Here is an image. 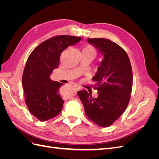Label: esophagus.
<instances>
[{
	"instance_id": "obj_1",
	"label": "esophagus",
	"mask_w": 159,
	"mask_h": 159,
	"mask_svg": "<svg viewBox=\"0 0 159 159\" xmlns=\"http://www.w3.org/2000/svg\"><path fill=\"white\" fill-rule=\"evenodd\" d=\"M75 87L78 89V90H80V89H81V87L80 85H75Z\"/></svg>"
}]
</instances>
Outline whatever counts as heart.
I'll use <instances>...</instances> for the list:
<instances>
[{
    "label": "heart",
    "mask_w": 159,
    "mask_h": 159,
    "mask_svg": "<svg viewBox=\"0 0 159 159\" xmlns=\"http://www.w3.org/2000/svg\"><path fill=\"white\" fill-rule=\"evenodd\" d=\"M85 49H86V50H90V51H92V52H95V50H94V48H93L92 46H88V47H86Z\"/></svg>",
    "instance_id": "obj_1"
}]
</instances>
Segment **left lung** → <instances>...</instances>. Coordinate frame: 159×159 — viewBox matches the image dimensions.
I'll return each mask as SVG.
<instances>
[{
	"label": "left lung",
	"mask_w": 159,
	"mask_h": 159,
	"mask_svg": "<svg viewBox=\"0 0 159 159\" xmlns=\"http://www.w3.org/2000/svg\"><path fill=\"white\" fill-rule=\"evenodd\" d=\"M103 58L93 81L98 97L93 98L86 90L78 91L89 119L98 126L112 125L125 111L131 97L133 73L126 52L116 43L105 38H88Z\"/></svg>",
	"instance_id": "1"
}]
</instances>
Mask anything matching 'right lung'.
Returning a JSON list of instances; mask_svg holds the SVG:
<instances>
[{"label": "right lung", "instance_id": "1", "mask_svg": "<svg viewBox=\"0 0 159 159\" xmlns=\"http://www.w3.org/2000/svg\"><path fill=\"white\" fill-rule=\"evenodd\" d=\"M81 40L80 37L57 36L43 42L32 51L24 70L22 84L30 113L41 121L57 116L64 101L60 95L62 84L50 79L58 68L62 52Z\"/></svg>", "mask_w": 159, "mask_h": 159}]
</instances>
